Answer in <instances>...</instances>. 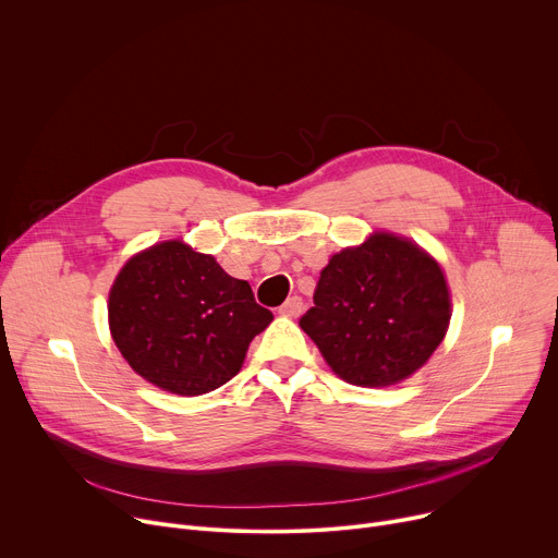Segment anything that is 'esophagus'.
Wrapping results in <instances>:
<instances>
[{
  "mask_svg": "<svg viewBox=\"0 0 558 558\" xmlns=\"http://www.w3.org/2000/svg\"><path fill=\"white\" fill-rule=\"evenodd\" d=\"M278 312L287 318H299L303 312V299L301 295H291V299H287V303Z\"/></svg>",
  "mask_w": 558,
  "mask_h": 558,
  "instance_id": "obj_1",
  "label": "esophagus"
}]
</instances>
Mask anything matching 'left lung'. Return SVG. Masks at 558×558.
Here are the masks:
<instances>
[{
  "label": "left lung",
  "instance_id": "1",
  "mask_svg": "<svg viewBox=\"0 0 558 558\" xmlns=\"http://www.w3.org/2000/svg\"><path fill=\"white\" fill-rule=\"evenodd\" d=\"M451 289L417 242L373 231L329 257L301 327L333 375L361 388L413 377L449 331Z\"/></svg>",
  "mask_w": 558,
  "mask_h": 558
}]
</instances>
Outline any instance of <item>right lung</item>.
Wrapping results in <instances>:
<instances>
[{"mask_svg": "<svg viewBox=\"0 0 558 558\" xmlns=\"http://www.w3.org/2000/svg\"><path fill=\"white\" fill-rule=\"evenodd\" d=\"M107 320L138 377L197 397L240 373L248 343L274 314L255 303L246 280L231 278L210 253L177 238L128 259L109 289Z\"/></svg>", "mask_w": 558, "mask_h": 558, "instance_id": "right-lung-1", "label": "right lung"}]
</instances>
